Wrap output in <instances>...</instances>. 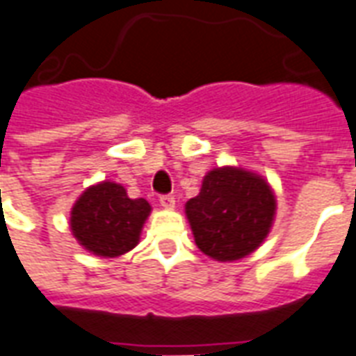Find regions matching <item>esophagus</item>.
Segmentation results:
<instances>
[{"label": "esophagus", "mask_w": 356, "mask_h": 356, "mask_svg": "<svg viewBox=\"0 0 356 356\" xmlns=\"http://www.w3.org/2000/svg\"><path fill=\"white\" fill-rule=\"evenodd\" d=\"M160 205L164 209H173L175 207V197L172 194H164V196H160Z\"/></svg>", "instance_id": "esophagus-1"}]
</instances>
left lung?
Masks as SVG:
<instances>
[{
  "label": "left lung",
  "mask_w": 356,
  "mask_h": 356,
  "mask_svg": "<svg viewBox=\"0 0 356 356\" xmlns=\"http://www.w3.org/2000/svg\"><path fill=\"white\" fill-rule=\"evenodd\" d=\"M275 211V194L265 179L237 168L209 172L200 194L186 203L197 248L218 261L256 250L273 226Z\"/></svg>",
  "instance_id": "left-lung-1"
}]
</instances>
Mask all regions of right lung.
Here are the masks:
<instances>
[{"mask_svg":"<svg viewBox=\"0 0 356 356\" xmlns=\"http://www.w3.org/2000/svg\"><path fill=\"white\" fill-rule=\"evenodd\" d=\"M149 213L151 205L143 197L130 200L121 184L104 181L74 203L70 227L78 243L95 256L115 257L138 244Z\"/></svg>","mask_w":356,"mask_h":356,"instance_id":"right-lung-1","label":"right lung"}]
</instances>
